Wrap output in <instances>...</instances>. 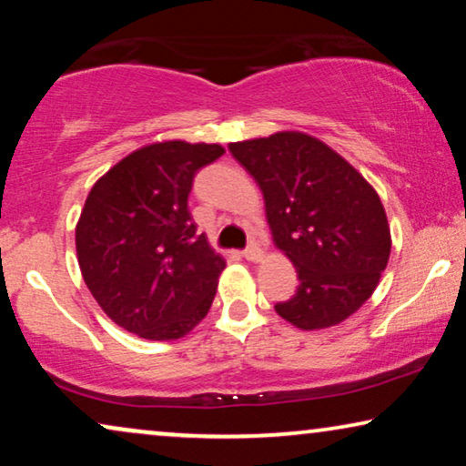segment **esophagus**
<instances>
[{"label":"esophagus","mask_w":466,"mask_h":466,"mask_svg":"<svg viewBox=\"0 0 466 466\" xmlns=\"http://www.w3.org/2000/svg\"><path fill=\"white\" fill-rule=\"evenodd\" d=\"M244 257L246 260H250V263H258V260L263 258V252H260V248L257 244H250L244 250Z\"/></svg>","instance_id":"esophagus-1"}]
</instances>
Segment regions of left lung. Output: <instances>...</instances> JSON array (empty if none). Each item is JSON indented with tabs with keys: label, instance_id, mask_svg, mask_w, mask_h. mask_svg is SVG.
<instances>
[{
	"label": "left lung",
	"instance_id": "1",
	"mask_svg": "<svg viewBox=\"0 0 466 466\" xmlns=\"http://www.w3.org/2000/svg\"><path fill=\"white\" fill-rule=\"evenodd\" d=\"M265 199L273 244L295 265L299 286L276 305L301 330L335 327L378 289L390 258L380 195L346 158L314 136L278 131L228 144Z\"/></svg>",
	"mask_w": 466,
	"mask_h": 466
}]
</instances>
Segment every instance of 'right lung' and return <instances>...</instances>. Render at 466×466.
Here are the masks:
<instances>
[{"label":"right lung","mask_w":466,"mask_h":466,"mask_svg":"<svg viewBox=\"0 0 466 466\" xmlns=\"http://www.w3.org/2000/svg\"><path fill=\"white\" fill-rule=\"evenodd\" d=\"M220 155V144L184 139L142 146L86 197L76 225L82 278L106 316L142 339H180L212 308L227 263L197 235L188 193Z\"/></svg>","instance_id":"1"}]
</instances>
